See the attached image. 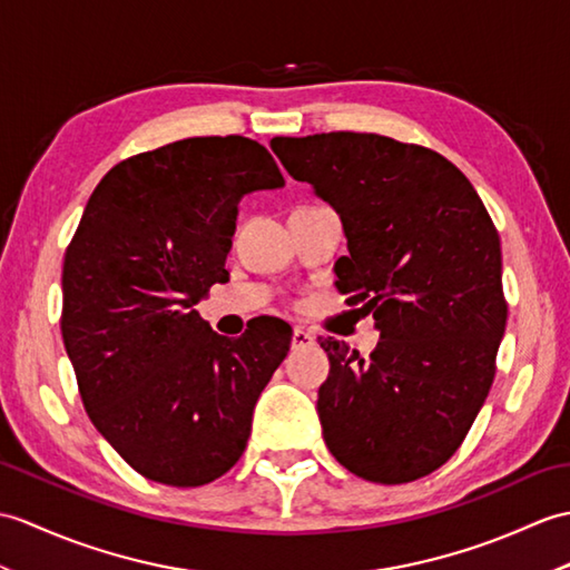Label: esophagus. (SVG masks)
<instances>
[{
  "label": "esophagus",
  "instance_id": "34e87169",
  "mask_svg": "<svg viewBox=\"0 0 570 570\" xmlns=\"http://www.w3.org/2000/svg\"><path fill=\"white\" fill-rule=\"evenodd\" d=\"M291 345H294V350L313 347V345H315V337L308 333V330H303V327H294V337H291Z\"/></svg>",
  "mask_w": 570,
  "mask_h": 570
}]
</instances>
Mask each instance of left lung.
I'll return each mask as SVG.
<instances>
[{
  "mask_svg": "<svg viewBox=\"0 0 570 570\" xmlns=\"http://www.w3.org/2000/svg\"><path fill=\"white\" fill-rule=\"evenodd\" d=\"M272 150L340 214L337 288L381 330L368 360L317 340L325 444L364 481H417L454 456L493 386L508 323L495 225L464 171L422 145L335 130Z\"/></svg>",
  "mask_w": 570,
  "mask_h": 570,
  "instance_id": "8db88e82",
  "label": "left lung"
}]
</instances>
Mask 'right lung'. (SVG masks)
Wrapping results in <instances>:
<instances>
[{"label":"right lung","instance_id":"obj_1","mask_svg":"<svg viewBox=\"0 0 570 570\" xmlns=\"http://www.w3.org/2000/svg\"><path fill=\"white\" fill-rule=\"evenodd\" d=\"M282 184L257 140L208 136L121 160L89 196L65 249L62 342L89 420L145 479L206 485L245 452L291 327L264 317L230 340L194 306L228 279L237 202Z\"/></svg>","mask_w":570,"mask_h":570}]
</instances>
